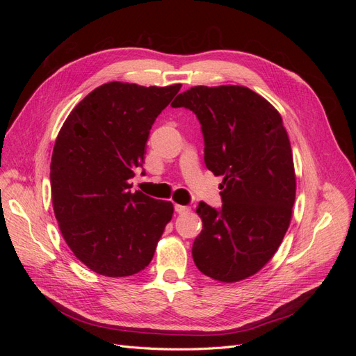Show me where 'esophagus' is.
<instances>
[{"mask_svg":"<svg viewBox=\"0 0 356 356\" xmlns=\"http://www.w3.org/2000/svg\"><path fill=\"white\" fill-rule=\"evenodd\" d=\"M191 209L190 207H186V204H175V212L177 213H188Z\"/></svg>","mask_w":356,"mask_h":356,"instance_id":"34e87169","label":"esophagus"}]
</instances>
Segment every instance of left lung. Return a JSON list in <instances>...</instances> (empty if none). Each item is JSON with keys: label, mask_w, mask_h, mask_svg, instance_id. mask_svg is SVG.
Listing matches in <instances>:
<instances>
[{"label": "left lung", "mask_w": 356, "mask_h": 356, "mask_svg": "<svg viewBox=\"0 0 356 356\" xmlns=\"http://www.w3.org/2000/svg\"><path fill=\"white\" fill-rule=\"evenodd\" d=\"M172 106L196 114L204 165L224 177L222 207L200 202L196 209L203 229L193 243V260L215 281H242L270 261L293 215L296 172L282 117L243 86H195Z\"/></svg>", "instance_id": "obj_1"}]
</instances>
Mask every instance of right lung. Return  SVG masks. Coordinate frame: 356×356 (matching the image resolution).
Listing matches in <instances>:
<instances>
[{"mask_svg":"<svg viewBox=\"0 0 356 356\" xmlns=\"http://www.w3.org/2000/svg\"><path fill=\"white\" fill-rule=\"evenodd\" d=\"M111 81L75 105L50 163L51 200L70 250L95 273L132 276L153 260L174 204L131 191L149 129L179 92Z\"/></svg>","mask_w":356,"mask_h":356,"instance_id":"obj_1","label":"right lung"}]
</instances>
